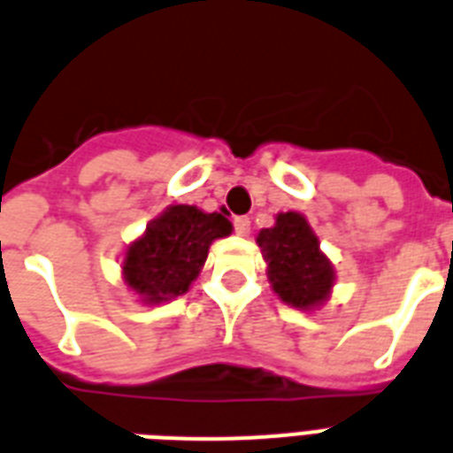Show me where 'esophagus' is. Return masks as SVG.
I'll return each instance as SVG.
<instances>
[{
  "mask_svg": "<svg viewBox=\"0 0 453 453\" xmlns=\"http://www.w3.org/2000/svg\"><path fill=\"white\" fill-rule=\"evenodd\" d=\"M234 226V233L242 234V237H246V234L251 233V220H249V216H237V219L233 220Z\"/></svg>",
  "mask_w": 453,
  "mask_h": 453,
  "instance_id": "esophagus-1",
  "label": "esophagus"
}]
</instances>
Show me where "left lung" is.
<instances>
[{
  "mask_svg": "<svg viewBox=\"0 0 453 453\" xmlns=\"http://www.w3.org/2000/svg\"><path fill=\"white\" fill-rule=\"evenodd\" d=\"M270 281L284 303L310 310L323 303L333 286V267L319 251V239L310 223L296 211L277 216V226L260 230Z\"/></svg>",
  "mask_w": 453,
  "mask_h": 453,
  "instance_id": "obj_1",
  "label": "left lung"
}]
</instances>
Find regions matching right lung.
<instances>
[{
  "mask_svg": "<svg viewBox=\"0 0 453 453\" xmlns=\"http://www.w3.org/2000/svg\"><path fill=\"white\" fill-rule=\"evenodd\" d=\"M230 230L226 216L204 214L188 204L169 207L125 253V281L146 303L183 296L200 274L209 244Z\"/></svg>",
  "mask_w": 453,
  "mask_h": 453,
  "instance_id": "add662e5",
  "label": "right lung"
}]
</instances>
